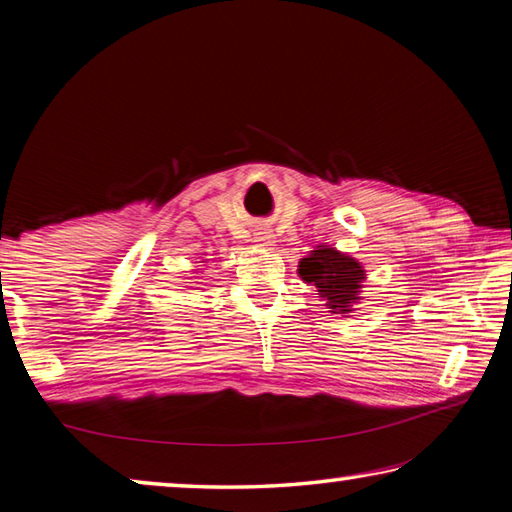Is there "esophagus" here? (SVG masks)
I'll return each instance as SVG.
<instances>
[{
	"instance_id": "34e87169",
	"label": "esophagus",
	"mask_w": 512,
	"mask_h": 512,
	"mask_svg": "<svg viewBox=\"0 0 512 512\" xmlns=\"http://www.w3.org/2000/svg\"><path fill=\"white\" fill-rule=\"evenodd\" d=\"M257 241H259V244H262V246H273V239H271V235H259V237H257Z\"/></svg>"
}]
</instances>
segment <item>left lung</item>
Returning <instances> with one entry per match:
<instances>
[{"label": "left lung", "instance_id": "obj_1", "mask_svg": "<svg viewBox=\"0 0 512 512\" xmlns=\"http://www.w3.org/2000/svg\"><path fill=\"white\" fill-rule=\"evenodd\" d=\"M298 273L307 284H314L332 314L354 311L352 305L359 300L361 282L366 280V271L357 259L329 246H318L300 259Z\"/></svg>", "mask_w": 512, "mask_h": 512}]
</instances>
